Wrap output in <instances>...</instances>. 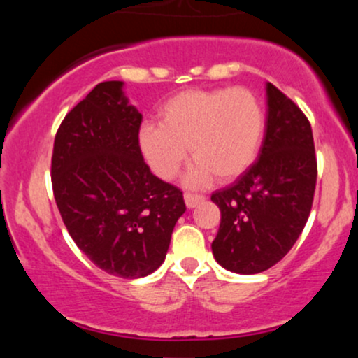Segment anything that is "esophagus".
Segmentation results:
<instances>
[{
	"mask_svg": "<svg viewBox=\"0 0 358 358\" xmlns=\"http://www.w3.org/2000/svg\"><path fill=\"white\" fill-rule=\"evenodd\" d=\"M185 205H187V208H193L196 207L200 202H203V196L202 195H195V193H185Z\"/></svg>",
	"mask_w": 358,
	"mask_h": 358,
	"instance_id": "esophagus-1",
	"label": "esophagus"
}]
</instances>
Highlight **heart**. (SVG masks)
<instances>
[{
	"mask_svg": "<svg viewBox=\"0 0 358 358\" xmlns=\"http://www.w3.org/2000/svg\"><path fill=\"white\" fill-rule=\"evenodd\" d=\"M159 124L139 127V153L162 180L178 175L195 158L185 185L202 188L217 178L229 182L244 173L257 158L264 138L266 113L252 90L190 89L163 102Z\"/></svg>",
	"mask_w": 358,
	"mask_h": 358,
	"instance_id": "b5f03b06",
	"label": "heart"
}]
</instances>
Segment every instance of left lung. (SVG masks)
<instances>
[{
  "label": "left lung",
  "instance_id": "8db88e82",
  "mask_svg": "<svg viewBox=\"0 0 358 358\" xmlns=\"http://www.w3.org/2000/svg\"><path fill=\"white\" fill-rule=\"evenodd\" d=\"M266 99V133L257 162L231 187L212 195L220 208L213 257L237 274L262 273L289 252L305 229L315 195L310 121L271 82Z\"/></svg>",
  "mask_w": 358,
  "mask_h": 358
}]
</instances>
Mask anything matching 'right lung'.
<instances>
[{"label": "right lung", "mask_w": 358, "mask_h": 358, "mask_svg": "<svg viewBox=\"0 0 358 358\" xmlns=\"http://www.w3.org/2000/svg\"><path fill=\"white\" fill-rule=\"evenodd\" d=\"M141 119L124 82H101L62 121L52 156L53 196L73 242L124 279L163 264L187 210L183 193L151 173L139 153Z\"/></svg>", "instance_id": "obj_1"}]
</instances>
